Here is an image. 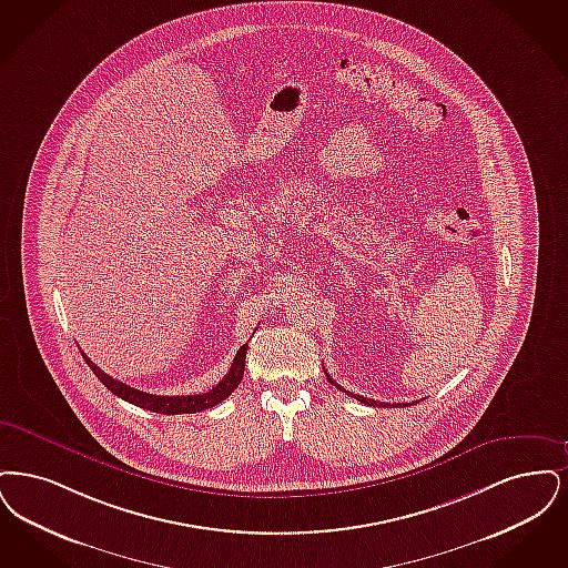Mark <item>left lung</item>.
Listing matches in <instances>:
<instances>
[{
  "label": "left lung",
  "instance_id": "left-lung-1",
  "mask_svg": "<svg viewBox=\"0 0 568 568\" xmlns=\"http://www.w3.org/2000/svg\"><path fill=\"white\" fill-rule=\"evenodd\" d=\"M326 377H328V382H331V384H335V382H333V377H331V375H328V373H326ZM335 386H337V384H335ZM337 388H339V390H342V393H347L346 388H342V386H337ZM349 395H352V393H349ZM354 396V398H356V400H361V403H365V405H373V407H375V405H382V407H388V405H390V403H377V400H373V398H365V396H361V395H352ZM396 407H398V405H403V407H407V403H395ZM409 405H412V403H409ZM414 405H416V400H414Z\"/></svg>",
  "mask_w": 568,
  "mask_h": 568
}]
</instances>
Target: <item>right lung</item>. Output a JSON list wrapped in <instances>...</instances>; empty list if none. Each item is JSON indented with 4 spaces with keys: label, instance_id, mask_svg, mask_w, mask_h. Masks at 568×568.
<instances>
[{
    "label": "right lung",
    "instance_id": "1",
    "mask_svg": "<svg viewBox=\"0 0 568 568\" xmlns=\"http://www.w3.org/2000/svg\"><path fill=\"white\" fill-rule=\"evenodd\" d=\"M246 349L247 344H244V346L237 349L231 369H229V373L222 377L221 382H219L212 390H207V393H203V395L186 396H156L150 395V393H142V390H138V388H131V386H126L123 382L110 377L108 373H103L84 352H82V356H84V361H87V365L91 367V371L98 375L99 382H101L112 395L123 398V400L131 403V405H138V407H142V409L154 412V414L175 416V414H197V412L210 409V407L222 403L224 398H229V395L240 386V382H242V377H244V369H246Z\"/></svg>",
    "mask_w": 568,
    "mask_h": 568
}]
</instances>
